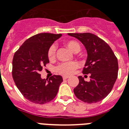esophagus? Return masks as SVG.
I'll list each match as a JSON object with an SVG mask.
<instances>
[{"label": "esophagus", "mask_w": 129, "mask_h": 129, "mask_svg": "<svg viewBox=\"0 0 129 129\" xmlns=\"http://www.w3.org/2000/svg\"><path fill=\"white\" fill-rule=\"evenodd\" d=\"M68 78H69L68 76H63V80H66V79H68Z\"/></svg>", "instance_id": "obj_1"}]
</instances>
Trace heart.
<instances>
[{
	"label": "heart",
	"mask_w": 129,
	"mask_h": 129,
	"mask_svg": "<svg viewBox=\"0 0 129 129\" xmlns=\"http://www.w3.org/2000/svg\"><path fill=\"white\" fill-rule=\"evenodd\" d=\"M66 46L70 49L72 52L77 53L80 50V45L76 41L70 40L66 43ZM55 46H52L50 47L48 52L49 59H52L55 56ZM77 68V63L75 62H66L62 63L57 66V71L59 74L64 75H70L74 73V70Z\"/></svg>",
	"instance_id": "b5f03b06"
}]
</instances>
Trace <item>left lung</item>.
<instances>
[{
	"mask_svg": "<svg viewBox=\"0 0 129 129\" xmlns=\"http://www.w3.org/2000/svg\"><path fill=\"white\" fill-rule=\"evenodd\" d=\"M79 40L87 50V57L83 70L90 74V81L79 76V82L74 88L75 96L87 103H97L111 91L118 75V61L111 48L104 40L91 33H68Z\"/></svg>",
	"mask_w": 129,
	"mask_h": 129,
	"instance_id": "obj_1",
	"label": "left lung"
}]
</instances>
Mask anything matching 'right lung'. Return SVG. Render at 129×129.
<instances>
[{"mask_svg": "<svg viewBox=\"0 0 129 129\" xmlns=\"http://www.w3.org/2000/svg\"><path fill=\"white\" fill-rule=\"evenodd\" d=\"M61 34L40 33L25 41L15 52L12 59V77L17 88L28 101L36 104L50 102L56 96L61 75H53L49 80L42 79L40 72L49 63L48 52Z\"/></svg>", "mask_w": 129, "mask_h": 129, "instance_id": "1", "label": "right lung"}]
</instances>
